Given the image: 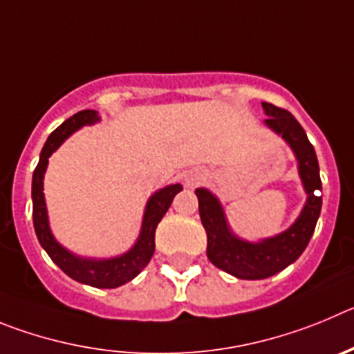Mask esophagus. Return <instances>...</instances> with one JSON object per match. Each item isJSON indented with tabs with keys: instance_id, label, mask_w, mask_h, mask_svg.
Returning a JSON list of instances; mask_svg holds the SVG:
<instances>
[{
	"instance_id": "34e87169",
	"label": "esophagus",
	"mask_w": 354,
	"mask_h": 354,
	"mask_svg": "<svg viewBox=\"0 0 354 354\" xmlns=\"http://www.w3.org/2000/svg\"><path fill=\"white\" fill-rule=\"evenodd\" d=\"M203 180H205V174L201 173L199 169H194L189 171L187 176H185V185H187V187H197Z\"/></svg>"
}]
</instances>
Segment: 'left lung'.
<instances>
[{
    "label": "left lung",
    "instance_id": "8db88e82",
    "mask_svg": "<svg viewBox=\"0 0 354 354\" xmlns=\"http://www.w3.org/2000/svg\"><path fill=\"white\" fill-rule=\"evenodd\" d=\"M264 125L284 139L298 162V176L307 194L300 215L286 231L259 241L236 236L225 216L221 199L208 189H196L201 222L208 234L206 254L216 268L243 280L268 279L288 268L304 254L321 213V178L314 146L289 111L263 102Z\"/></svg>",
    "mask_w": 354,
    "mask_h": 354
}]
</instances>
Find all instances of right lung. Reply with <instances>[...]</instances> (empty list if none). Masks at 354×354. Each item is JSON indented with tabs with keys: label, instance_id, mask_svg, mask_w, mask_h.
Wrapping results in <instances>:
<instances>
[{
	"label": "right lung",
	"instance_id": "add662e5",
	"mask_svg": "<svg viewBox=\"0 0 354 354\" xmlns=\"http://www.w3.org/2000/svg\"><path fill=\"white\" fill-rule=\"evenodd\" d=\"M100 122L97 111L86 109L79 111L77 114L70 116L66 122H63L58 129L54 130L46 141L40 153L37 169L33 173L31 181V199H33V225L37 238L42 245V248L49 254L50 259L58 264L59 268L70 277L77 280L81 284L91 286V288L100 289H114L127 284L132 279L139 275L146 268L151 256L155 252V229L162 216L169 209L174 196L180 190H183L180 183L167 185L164 189L151 194L145 206V215H142L141 231L136 240V243L127 250L114 257H82L77 254L70 252L68 248L63 247L56 238L49 225V215H47L46 196H44V174L47 171L49 157L68 139L74 132L86 125H95Z\"/></svg>",
	"mask_w": 354,
	"mask_h": 354
}]
</instances>
